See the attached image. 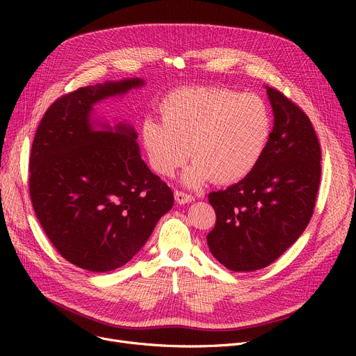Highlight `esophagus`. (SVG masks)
<instances>
[{
	"mask_svg": "<svg viewBox=\"0 0 356 356\" xmlns=\"http://www.w3.org/2000/svg\"><path fill=\"white\" fill-rule=\"evenodd\" d=\"M175 199H176V202H177L179 204L191 203V202H193V200H195V197H193L192 195H188V193L180 192V191H176V192H175Z\"/></svg>",
	"mask_w": 356,
	"mask_h": 356,
	"instance_id": "34e87169",
	"label": "esophagus"
}]
</instances>
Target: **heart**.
Masks as SVG:
<instances>
[{"label":"heart","mask_w":356,"mask_h":356,"mask_svg":"<svg viewBox=\"0 0 356 356\" xmlns=\"http://www.w3.org/2000/svg\"><path fill=\"white\" fill-rule=\"evenodd\" d=\"M160 121L141 124L149 167L172 177L189 154L181 181L199 189L212 179L227 184L247 177L263 157L271 136V112L254 93L225 88H184L163 99Z\"/></svg>","instance_id":"1"}]
</instances>
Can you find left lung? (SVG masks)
Returning <instances> with one entry per match:
<instances>
[{
    "mask_svg": "<svg viewBox=\"0 0 356 356\" xmlns=\"http://www.w3.org/2000/svg\"><path fill=\"white\" fill-rule=\"evenodd\" d=\"M266 89L274 127L263 157L247 177L208 196L216 213L209 250L236 273L270 266L303 234L322 173L309 117L280 90Z\"/></svg>",
    "mask_w": 356,
    "mask_h": 356,
    "instance_id": "left-lung-1",
    "label": "left lung"
}]
</instances>
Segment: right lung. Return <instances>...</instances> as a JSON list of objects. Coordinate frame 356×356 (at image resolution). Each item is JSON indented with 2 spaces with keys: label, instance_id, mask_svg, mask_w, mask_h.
Instances as JSON below:
<instances>
[{
  "label": "right lung",
  "instance_id": "add662e5",
  "mask_svg": "<svg viewBox=\"0 0 356 356\" xmlns=\"http://www.w3.org/2000/svg\"><path fill=\"white\" fill-rule=\"evenodd\" d=\"M141 78L79 88L46 111L30 154V196L54 248L79 268L122 267L173 208V192L141 159L138 134L93 117L98 102L144 86Z\"/></svg>",
  "mask_w": 356,
  "mask_h": 356
}]
</instances>
